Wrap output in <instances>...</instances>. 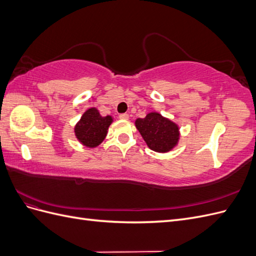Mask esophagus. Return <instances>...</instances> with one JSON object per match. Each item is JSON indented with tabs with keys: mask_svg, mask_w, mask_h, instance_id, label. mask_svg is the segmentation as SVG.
Instances as JSON below:
<instances>
[{
	"mask_svg": "<svg viewBox=\"0 0 256 256\" xmlns=\"http://www.w3.org/2000/svg\"><path fill=\"white\" fill-rule=\"evenodd\" d=\"M120 120H129V115L126 114V113L120 114Z\"/></svg>",
	"mask_w": 256,
	"mask_h": 256,
	"instance_id": "obj_1",
	"label": "esophagus"
}]
</instances>
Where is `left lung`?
Wrapping results in <instances>:
<instances>
[{
    "label": "left lung",
    "instance_id": "1",
    "mask_svg": "<svg viewBox=\"0 0 256 256\" xmlns=\"http://www.w3.org/2000/svg\"><path fill=\"white\" fill-rule=\"evenodd\" d=\"M134 124L146 145L154 152H168L180 142V126L159 112L147 113L144 118H136Z\"/></svg>",
    "mask_w": 256,
    "mask_h": 256
}]
</instances>
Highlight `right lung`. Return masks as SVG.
<instances>
[{"instance_id": "add662e5", "label": "right lung", "mask_w": 256, "mask_h": 256, "mask_svg": "<svg viewBox=\"0 0 256 256\" xmlns=\"http://www.w3.org/2000/svg\"><path fill=\"white\" fill-rule=\"evenodd\" d=\"M112 122L113 118L111 115L102 116L96 108H90L76 124V138L83 146L95 148L104 142Z\"/></svg>"}]
</instances>
